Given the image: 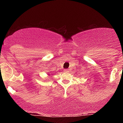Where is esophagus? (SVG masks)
I'll return each instance as SVG.
<instances>
[{
	"instance_id": "1",
	"label": "esophagus",
	"mask_w": 123,
	"mask_h": 123,
	"mask_svg": "<svg viewBox=\"0 0 123 123\" xmlns=\"http://www.w3.org/2000/svg\"><path fill=\"white\" fill-rule=\"evenodd\" d=\"M64 71H65V72H69V70H68V69H65V70H64Z\"/></svg>"
}]
</instances>
